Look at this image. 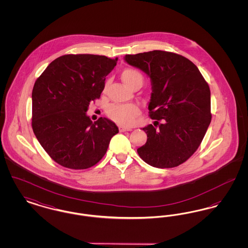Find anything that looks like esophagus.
Instances as JSON below:
<instances>
[{"instance_id":"esophagus-1","label":"esophagus","mask_w":248,"mask_h":248,"mask_svg":"<svg viewBox=\"0 0 248 248\" xmlns=\"http://www.w3.org/2000/svg\"><path fill=\"white\" fill-rule=\"evenodd\" d=\"M120 132H126V131H132V128H127V127H123V126H120L119 127Z\"/></svg>"}]
</instances>
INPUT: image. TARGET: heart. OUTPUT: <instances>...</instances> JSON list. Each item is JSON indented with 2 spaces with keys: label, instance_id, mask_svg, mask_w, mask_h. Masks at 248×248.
Segmentation results:
<instances>
[{
  "label": "heart",
  "instance_id": "1",
  "mask_svg": "<svg viewBox=\"0 0 248 248\" xmlns=\"http://www.w3.org/2000/svg\"><path fill=\"white\" fill-rule=\"evenodd\" d=\"M122 79L130 87L136 81H142V75L137 70L125 69L122 72ZM107 114L120 125L132 126L140 115V108L134 104H112L108 107Z\"/></svg>",
  "mask_w": 248,
  "mask_h": 248
}]
</instances>
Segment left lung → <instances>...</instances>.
Masks as SVG:
<instances>
[{"mask_svg":"<svg viewBox=\"0 0 248 248\" xmlns=\"http://www.w3.org/2000/svg\"><path fill=\"white\" fill-rule=\"evenodd\" d=\"M124 60L152 82L149 110L155 122L143 128L148 139L138 154L154 167L183 164L199 148L211 122L208 84L190 60L175 53L154 50L125 55Z\"/></svg>","mask_w":248,"mask_h":248,"instance_id":"1","label":"left lung"}]
</instances>
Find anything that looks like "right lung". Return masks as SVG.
I'll list each match as a JSON object with an SVG mask.
<instances>
[{
	"instance_id": "1",
	"label": "right lung",
	"mask_w": 248,
	"mask_h": 248,
	"mask_svg": "<svg viewBox=\"0 0 248 248\" xmlns=\"http://www.w3.org/2000/svg\"><path fill=\"white\" fill-rule=\"evenodd\" d=\"M118 59L80 54L52 61L32 90V129L38 141L59 165L86 169L106 154L117 125L107 118L92 122L86 111L99 98L106 76Z\"/></svg>"
}]
</instances>
